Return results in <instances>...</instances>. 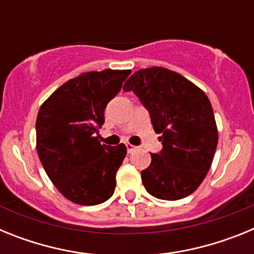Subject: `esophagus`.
<instances>
[{
	"label": "esophagus",
	"mask_w": 254,
	"mask_h": 254,
	"mask_svg": "<svg viewBox=\"0 0 254 254\" xmlns=\"http://www.w3.org/2000/svg\"><path fill=\"white\" fill-rule=\"evenodd\" d=\"M126 147H127V151L128 152H132V151H134V149H136V146H133V145H132V143H126Z\"/></svg>",
	"instance_id": "esophagus-1"
}]
</instances>
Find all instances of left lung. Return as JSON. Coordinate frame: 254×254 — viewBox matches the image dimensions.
<instances>
[{"label":"left lung","mask_w":254,"mask_h":254,"mask_svg":"<svg viewBox=\"0 0 254 254\" xmlns=\"http://www.w3.org/2000/svg\"><path fill=\"white\" fill-rule=\"evenodd\" d=\"M147 108L163 150L151 154L141 172L143 187L159 199L176 201L193 193L210 170L219 132L207 95L172 69H138L125 82Z\"/></svg>","instance_id":"8db88e82"}]
</instances>
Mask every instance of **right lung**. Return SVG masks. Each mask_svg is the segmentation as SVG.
<instances>
[{"instance_id":"right-lung-1","label":"right lung","mask_w":254,"mask_h":254,"mask_svg":"<svg viewBox=\"0 0 254 254\" xmlns=\"http://www.w3.org/2000/svg\"><path fill=\"white\" fill-rule=\"evenodd\" d=\"M131 69L82 72L60 86L40 105L37 151L47 176L71 202L94 206L111 198L125 143L99 141L104 109L120 93Z\"/></svg>"}]
</instances>
